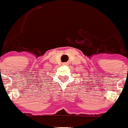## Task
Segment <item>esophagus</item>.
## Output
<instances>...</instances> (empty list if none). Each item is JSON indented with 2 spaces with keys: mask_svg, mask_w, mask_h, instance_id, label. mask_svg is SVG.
Segmentation results:
<instances>
[{
  "mask_svg": "<svg viewBox=\"0 0 128 128\" xmlns=\"http://www.w3.org/2000/svg\"><path fill=\"white\" fill-rule=\"evenodd\" d=\"M63 64H64V65H66V64H67V63H63Z\"/></svg>",
  "mask_w": 128,
  "mask_h": 128,
  "instance_id": "34e87169",
  "label": "esophagus"
}]
</instances>
